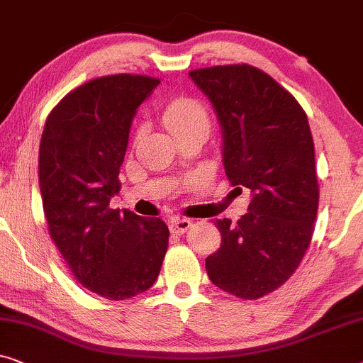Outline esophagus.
<instances>
[{"label":"esophagus","instance_id":"1","mask_svg":"<svg viewBox=\"0 0 363 363\" xmlns=\"http://www.w3.org/2000/svg\"><path fill=\"white\" fill-rule=\"evenodd\" d=\"M191 225H192V222L189 220V218L176 217L171 220L169 228H171V232H174V233H184Z\"/></svg>","mask_w":363,"mask_h":363}]
</instances>
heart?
<instances>
[{
	"label": "heart",
	"mask_w": 363,
	"mask_h": 363,
	"mask_svg": "<svg viewBox=\"0 0 363 363\" xmlns=\"http://www.w3.org/2000/svg\"><path fill=\"white\" fill-rule=\"evenodd\" d=\"M161 120L177 140L187 136H207L211 130V113L196 96H177L161 108Z\"/></svg>",
	"instance_id": "b5f03b06"
}]
</instances>
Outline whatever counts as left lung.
I'll list each match as a JSON object with an SVG mask.
<instances>
[{"label": "left lung", "mask_w": 363, "mask_h": 363, "mask_svg": "<svg viewBox=\"0 0 363 363\" xmlns=\"http://www.w3.org/2000/svg\"><path fill=\"white\" fill-rule=\"evenodd\" d=\"M189 75L217 113L228 181L252 192L237 223L216 220L222 243L206 258L207 274L227 293L258 299L288 281L313 238L319 184L308 116L253 65H216Z\"/></svg>", "instance_id": "8db88e82"}]
</instances>
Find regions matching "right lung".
I'll list each match as a JSON object with an SVG mask.
<instances>
[{"label":"right lung","instance_id":"1","mask_svg":"<svg viewBox=\"0 0 363 363\" xmlns=\"http://www.w3.org/2000/svg\"><path fill=\"white\" fill-rule=\"evenodd\" d=\"M160 84L131 74L86 82L54 106L40 138L39 187L50 238L77 281L111 301L150 289L169 243L161 218L110 208L136 108Z\"/></svg>","mask_w":363,"mask_h":363}]
</instances>
